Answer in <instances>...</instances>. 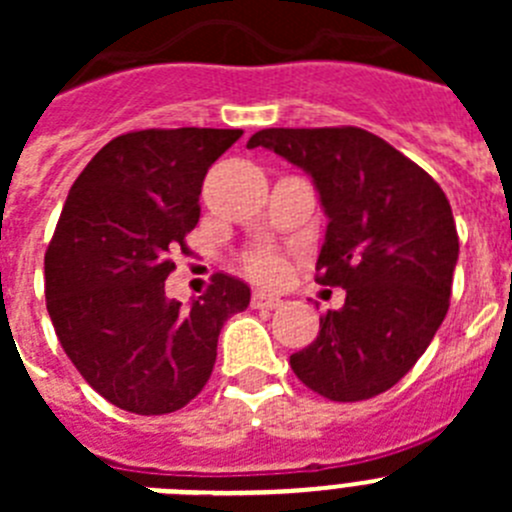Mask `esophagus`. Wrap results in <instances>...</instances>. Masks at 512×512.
<instances>
[{
	"label": "esophagus",
	"mask_w": 512,
	"mask_h": 512,
	"mask_svg": "<svg viewBox=\"0 0 512 512\" xmlns=\"http://www.w3.org/2000/svg\"><path fill=\"white\" fill-rule=\"evenodd\" d=\"M251 305L256 307V310H274V307L282 305V300L274 295H266V292H253Z\"/></svg>",
	"instance_id": "34e87169"
}]
</instances>
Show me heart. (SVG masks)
<instances>
[{
    "mask_svg": "<svg viewBox=\"0 0 512 512\" xmlns=\"http://www.w3.org/2000/svg\"><path fill=\"white\" fill-rule=\"evenodd\" d=\"M246 271L259 282L274 284L284 277V261L279 253L261 248V251H253L246 256Z\"/></svg>",
    "mask_w": 512,
    "mask_h": 512,
    "instance_id": "b5f03b06",
    "label": "heart"
}]
</instances>
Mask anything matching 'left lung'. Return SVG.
<instances>
[{
    "mask_svg": "<svg viewBox=\"0 0 512 512\" xmlns=\"http://www.w3.org/2000/svg\"><path fill=\"white\" fill-rule=\"evenodd\" d=\"M269 148L312 176L328 215L318 284L346 289L318 338L289 356L312 392L336 402L382 395L423 356L449 312L459 235L443 189L369 130L266 128Z\"/></svg>",
    "mask_w": 512,
    "mask_h": 512,
    "instance_id": "left-lung-1",
    "label": "left lung"
}]
</instances>
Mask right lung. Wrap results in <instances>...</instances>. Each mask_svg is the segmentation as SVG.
I'll return each mask as SVG.
<instances>
[{
  "instance_id": "add662e5",
  "label": "right lung",
  "mask_w": 512,
  "mask_h": 512,
  "mask_svg": "<svg viewBox=\"0 0 512 512\" xmlns=\"http://www.w3.org/2000/svg\"><path fill=\"white\" fill-rule=\"evenodd\" d=\"M243 130H135L81 171L45 251V305L71 364L135 415H166L200 395L225 320L248 307L241 279L215 274L192 307L164 282L200 220L207 169Z\"/></svg>"
}]
</instances>
